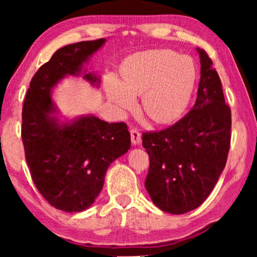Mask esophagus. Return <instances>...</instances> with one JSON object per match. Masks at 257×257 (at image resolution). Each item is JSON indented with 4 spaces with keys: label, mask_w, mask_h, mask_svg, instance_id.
Here are the masks:
<instances>
[{
    "label": "esophagus",
    "mask_w": 257,
    "mask_h": 257,
    "mask_svg": "<svg viewBox=\"0 0 257 257\" xmlns=\"http://www.w3.org/2000/svg\"><path fill=\"white\" fill-rule=\"evenodd\" d=\"M131 142H132V145H139L140 143H142V136H140L139 131L137 128H131Z\"/></svg>",
    "instance_id": "1"
}]
</instances>
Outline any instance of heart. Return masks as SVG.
<instances>
[{"mask_svg":"<svg viewBox=\"0 0 257 257\" xmlns=\"http://www.w3.org/2000/svg\"><path fill=\"white\" fill-rule=\"evenodd\" d=\"M195 84V69L187 57L168 49L136 55L105 84V93L118 113L125 114L140 96V111L159 125L173 122L184 113Z\"/></svg>","mask_w":257,"mask_h":257,"instance_id":"obj_1","label":"heart"}]
</instances>
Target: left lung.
Listing matches in <instances>:
<instances>
[{"mask_svg":"<svg viewBox=\"0 0 257 257\" xmlns=\"http://www.w3.org/2000/svg\"><path fill=\"white\" fill-rule=\"evenodd\" d=\"M200 64L194 106L164 131L143 133L150 156L145 187L154 205L170 214H185L208 198L222 173L230 145V108L212 59L196 48Z\"/></svg>","mask_w":257,"mask_h":257,"instance_id":"obj_1","label":"left lung"}]
</instances>
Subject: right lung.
Masks as SVG:
<instances>
[{
	"mask_svg": "<svg viewBox=\"0 0 257 257\" xmlns=\"http://www.w3.org/2000/svg\"><path fill=\"white\" fill-rule=\"evenodd\" d=\"M105 38L58 49L30 82L22 111L26 159L38 192L55 208L83 212L103 189L107 168L131 149L125 122H108L93 114L65 118L52 92L66 77L82 76L99 87L100 76L85 68Z\"/></svg>",
	"mask_w": 257,
	"mask_h": 257,
	"instance_id": "add662e5",
	"label": "right lung"
}]
</instances>
